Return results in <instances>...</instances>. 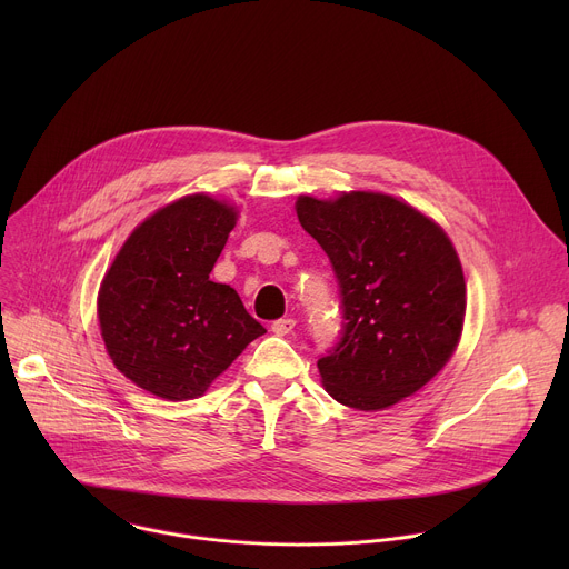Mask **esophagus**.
<instances>
[{
    "mask_svg": "<svg viewBox=\"0 0 569 569\" xmlns=\"http://www.w3.org/2000/svg\"><path fill=\"white\" fill-rule=\"evenodd\" d=\"M295 323H297V321H295L292 317L277 319V321H272V333H274V336H288V333H292Z\"/></svg>",
    "mask_w": 569,
    "mask_h": 569,
    "instance_id": "esophagus-1",
    "label": "esophagus"
}]
</instances>
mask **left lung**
<instances>
[{"instance_id": "8db88e82", "label": "left lung", "mask_w": 569, "mask_h": 569, "mask_svg": "<svg viewBox=\"0 0 569 569\" xmlns=\"http://www.w3.org/2000/svg\"><path fill=\"white\" fill-rule=\"evenodd\" d=\"M297 218L327 252L342 297L338 345L317 360L323 387L353 410L408 398L450 360L466 281L446 231L391 196H299Z\"/></svg>"}]
</instances>
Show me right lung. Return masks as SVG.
<instances>
[{
  "label": "right lung",
  "instance_id": "obj_1",
  "mask_svg": "<svg viewBox=\"0 0 569 569\" xmlns=\"http://www.w3.org/2000/svg\"><path fill=\"white\" fill-rule=\"evenodd\" d=\"M236 209L204 193L146 218L99 290V323L114 367L167 400L202 396L266 333L227 283L209 279Z\"/></svg>",
  "mask_w": 569,
  "mask_h": 569
}]
</instances>
